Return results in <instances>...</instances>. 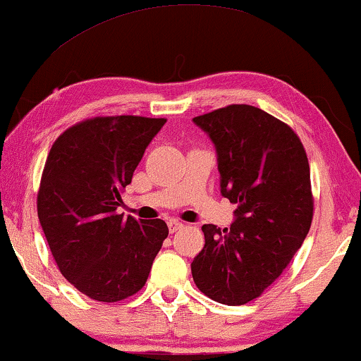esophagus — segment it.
<instances>
[{
  "label": "esophagus",
  "instance_id": "34e87169",
  "mask_svg": "<svg viewBox=\"0 0 361 361\" xmlns=\"http://www.w3.org/2000/svg\"><path fill=\"white\" fill-rule=\"evenodd\" d=\"M167 227H169L171 233H174L177 231H180V228H184V224H180L177 221H169V222H167Z\"/></svg>",
  "mask_w": 361,
  "mask_h": 361
}]
</instances>
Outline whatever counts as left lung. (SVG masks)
<instances>
[{
  "label": "left lung",
  "mask_w": 361,
  "mask_h": 361,
  "mask_svg": "<svg viewBox=\"0 0 361 361\" xmlns=\"http://www.w3.org/2000/svg\"><path fill=\"white\" fill-rule=\"evenodd\" d=\"M192 121L214 142L221 194L237 204L231 228L202 226L192 277L212 300L243 305L280 277L310 231V166L298 135L259 107L232 104Z\"/></svg>",
  "instance_id": "left-lung-1"
}]
</instances>
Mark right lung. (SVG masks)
<instances>
[{"label":"right lung","instance_id":"obj_1","mask_svg":"<svg viewBox=\"0 0 361 361\" xmlns=\"http://www.w3.org/2000/svg\"><path fill=\"white\" fill-rule=\"evenodd\" d=\"M166 119L112 116L82 121L56 139L37 192V217L61 274L97 302L139 292L169 233L161 219L116 210L144 151Z\"/></svg>","mask_w":361,"mask_h":361}]
</instances>
